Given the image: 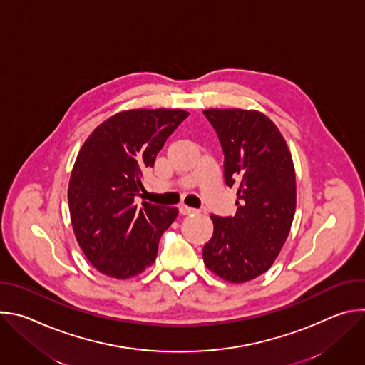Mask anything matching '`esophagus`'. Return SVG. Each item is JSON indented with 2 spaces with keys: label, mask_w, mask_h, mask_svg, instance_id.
<instances>
[{
  "label": "esophagus",
  "mask_w": 365,
  "mask_h": 365,
  "mask_svg": "<svg viewBox=\"0 0 365 365\" xmlns=\"http://www.w3.org/2000/svg\"><path fill=\"white\" fill-rule=\"evenodd\" d=\"M179 212H180L182 215H193V214H197L199 211L195 210V207H189V206H186V205H180V206H179Z\"/></svg>",
  "instance_id": "34e87169"
}]
</instances>
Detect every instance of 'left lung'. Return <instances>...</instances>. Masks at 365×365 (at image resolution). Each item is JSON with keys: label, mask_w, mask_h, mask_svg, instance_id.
<instances>
[{"label": "left lung", "mask_w": 365, "mask_h": 365, "mask_svg": "<svg viewBox=\"0 0 365 365\" xmlns=\"http://www.w3.org/2000/svg\"><path fill=\"white\" fill-rule=\"evenodd\" d=\"M224 153V180L237 187L234 217L211 215L206 267L231 283L266 273L279 255L296 210L292 155L277 127L262 113L206 110Z\"/></svg>", "instance_id": "1"}]
</instances>
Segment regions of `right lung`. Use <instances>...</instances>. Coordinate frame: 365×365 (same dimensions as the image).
<instances>
[{"label": "right lung", "mask_w": 365, "mask_h": 365, "mask_svg": "<svg viewBox=\"0 0 365 365\" xmlns=\"http://www.w3.org/2000/svg\"><path fill=\"white\" fill-rule=\"evenodd\" d=\"M182 110H133L115 114L82 145L68 187L76 240L91 264L115 279L151 266L178 207L135 203L143 175L154 166L170 134L186 120Z\"/></svg>", "instance_id": "right-lung-1"}]
</instances>
